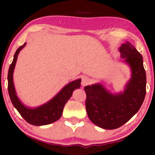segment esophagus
<instances>
[{"instance_id":"34e87169","label":"esophagus","mask_w":155,"mask_h":155,"mask_svg":"<svg viewBox=\"0 0 155 155\" xmlns=\"http://www.w3.org/2000/svg\"><path fill=\"white\" fill-rule=\"evenodd\" d=\"M90 82H91V80L87 76H84V77H82V79H81V85L83 87L87 86L89 84H90Z\"/></svg>"}]
</instances>
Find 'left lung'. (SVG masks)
<instances>
[{"mask_svg": "<svg viewBox=\"0 0 155 155\" xmlns=\"http://www.w3.org/2000/svg\"><path fill=\"white\" fill-rule=\"evenodd\" d=\"M120 51L132 71L124 92L114 95L101 84L84 87L88 117L92 123L106 130L118 128L130 120L139 110L146 95L143 57L129 41L121 46Z\"/></svg>", "mask_w": 155, "mask_h": 155, "instance_id": "1", "label": "left lung"}]
</instances>
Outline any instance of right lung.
<instances>
[{
    "label": "right lung",
    "mask_w": 155,
    "mask_h": 155,
    "mask_svg": "<svg viewBox=\"0 0 155 155\" xmlns=\"http://www.w3.org/2000/svg\"><path fill=\"white\" fill-rule=\"evenodd\" d=\"M25 45L26 43H25L17 49L14 56L13 61L9 66L8 73V95L13 106L27 122L36 126L51 124L56 122L61 117L64 106L69 98L71 97L74 90L80 87L81 80L79 79L68 84L58 95H55L47 104L34 108L26 107L17 97L13 81V73L17 60V56L21 49Z\"/></svg>",
    "instance_id": "obj_1"
}]
</instances>
